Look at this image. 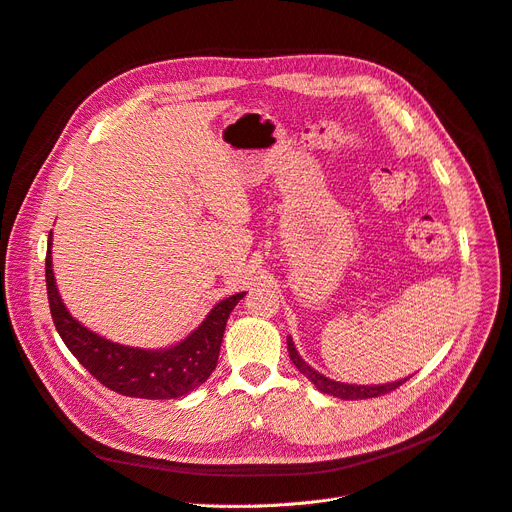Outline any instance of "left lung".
Instances as JSON below:
<instances>
[{"label": "left lung", "instance_id": "left-lung-1", "mask_svg": "<svg viewBox=\"0 0 512 512\" xmlns=\"http://www.w3.org/2000/svg\"><path fill=\"white\" fill-rule=\"evenodd\" d=\"M288 354H290V360L294 362V366L304 374L306 379H309L321 393L325 395H333V397H339V399H370V397H379V395H385V393H391L393 389H397L399 385H403L407 379L403 381H395V383H385V385H350V383H339V381H333L329 377H325V374H321L319 370H315L313 366L306 364L294 342L292 337H288Z\"/></svg>", "mask_w": 512, "mask_h": 512}]
</instances>
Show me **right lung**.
Here are the masks:
<instances>
[{
  "label": "right lung",
  "mask_w": 512,
  "mask_h": 512,
  "mask_svg": "<svg viewBox=\"0 0 512 512\" xmlns=\"http://www.w3.org/2000/svg\"><path fill=\"white\" fill-rule=\"evenodd\" d=\"M51 236L53 232H49L45 261L51 317L67 350L78 358L98 383L127 397L177 399L208 381L218 364L226 321L238 300L247 292H238L220 300L201 325L175 346L162 350L123 346L90 331L65 309L53 276Z\"/></svg>",
  "instance_id": "1"
}]
</instances>
